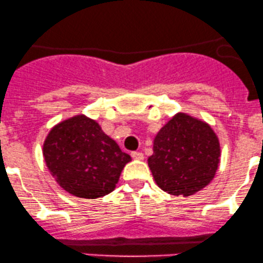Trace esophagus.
Returning <instances> with one entry per match:
<instances>
[{"label": "esophagus", "mask_w": 263, "mask_h": 263, "mask_svg": "<svg viewBox=\"0 0 263 263\" xmlns=\"http://www.w3.org/2000/svg\"><path fill=\"white\" fill-rule=\"evenodd\" d=\"M132 158L134 160H143L144 159V155L140 152H132Z\"/></svg>", "instance_id": "1"}]
</instances>
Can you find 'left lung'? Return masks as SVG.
Returning a JSON list of instances; mask_svg holds the SVG:
<instances>
[{
  "label": "left lung",
  "instance_id": "1",
  "mask_svg": "<svg viewBox=\"0 0 263 263\" xmlns=\"http://www.w3.org/2000/svg\"><path fill=\"white\" fill-rule=\"evenodd\" d=\"M221 144L212 126L187 112H177L157 133L148 165L160 189L189 197L213 180Z\"/></svg>",
  "mask_w": 263,
  "mask_h": 263
}]
</instances>
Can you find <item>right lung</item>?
<instances>
[{
	"instance_id": "obj_1",
	"label": "right lung",
	"mask_w": 263,
	"mask_h": 263,
	"mask_svg": "<svg viewBox=\"0 0 263 263\" xmlns=\"http://www.w3.org/2000/svg\"><path fill=\"white\" fill-rule=\"evenodd\" d=\"M45 163L58 184L71 196L97 199L117 187L132 160L100 124L78 114L53 125L42 145Z\"/></svg>"
}]
</instances>
